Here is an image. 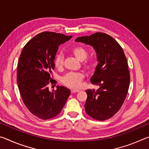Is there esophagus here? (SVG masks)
<instances>
[{"instance_id":"obj_1","label":"esophagus","mask_w":149,"mask_h":149,"mask_svg":"<svg viewBox=\"0 0 149 149\" xmlns=\"http://www.w3.org/2000/svg\"><path fill=\"white\" fill-rule=\"evenodd\" d=\"M79 89H72V90H71V93H77V92H79Z\"/></svg>"}]
</instances>
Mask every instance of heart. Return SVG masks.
<instances>
[{
	"instance_id": "b5f03b06",
	"label": "heart",
	"mask_w": 149,
	"mask_h": 149,
	"mask_svg": "<svg viewBox=\"0 0 149 149\" xmlns=\"http://www.w3.org/2000/svg\"><path fill=\"white\" fill-rule=\"evenodd\" d=\"M72 53L76 58L82 61V65L85 69L91 70L93 66V62L91 59L87 58L88 56V50L82 46H75L71 50ZM54 64L57 69L62 68L64 65V56L62 54H58L54 58ZM85 75L83 72H70L63 76L62 84L68 87L77 88L81 84Z\"/></svg>"
}]
</instances>
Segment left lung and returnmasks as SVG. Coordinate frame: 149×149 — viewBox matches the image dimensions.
Returning <instances> with one entry per match:
<instances>
[{
    "instance_id": "8db88e82",
    "label": "left lung",
    "mask_w": 149,
    "mask_h": 149,
    "mask_svg": "<svg viewBox=\"0 0 149 149\" xmlns=\"http://www.w3.org/2000/svg\"><path fill=\"white\" fill-rule=\"evenodd\" d=\"M75 41L93 47L99 61L91 82L99 88L86 90L85 112L95 120L109 119L122 107L129 89L130 75L124 52L113 37L104 33L77 37Z\"/></svg>"
}]
</instances>
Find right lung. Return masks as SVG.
<instances>
[{
  "label": "right lung",
  "mask_w": 149,
  "mask_h": 149,
  "mask_svg": "<svg viewBox=\"0 0 149 149\" xmlns=\"http://www.w3.org/2000/svg\"><path fill=\"white\" fill-rule=\"evenodd\" d=\"M72 36L55 32L40 33L25 45L17 68V83L24 104L31 114L42 120L59 114L70 95L68 89L56 87L50 92L54 60L58 46Z\"/></svg>",
  "instance_id": "add662e5"
}]
</instances>
